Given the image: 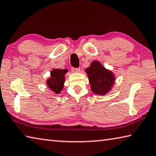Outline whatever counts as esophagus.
I'll return each mask as SVG.
<instances>
[{
  "mask_svg": "<svg viewBox=\"0 0 156 156\" xmlns=\"http://www.w3.org/2000/svg\"><path fill=\"white\" fill-rule=\"evenodd\" d=\"M72 71L73 73H79L80 72V68H72Z\"/></svg>",
  "mask_w": 156,
  "mask_h": 156,
  "instance_id": "34e87169",
  "label": "esophagus"
}]
</instances>
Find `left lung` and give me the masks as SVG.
<instances>
[{
  "label": "left lung",
  "mask_w": 156,
  "mask_h": 156,
  "mask_svg": "<svg viewBox=\"0 0 156 156\" xmlns=\"http://www.w3.org/2000/svg\"><path fill=\"white\" fill-rule=\"evenodd\" d=\"M91 91L99 95H105L112 89L116 77L112 71L104 67L99 61H93L85 69Z\"/></svg>",
  "instance_id": "1"
}]
</instances>
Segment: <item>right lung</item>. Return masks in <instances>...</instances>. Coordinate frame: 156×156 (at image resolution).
I'll use <instances>...</instances> for the list:
<instances>
[{
    "mask_svg": "<svg viewBox=\"0 0 156 156\" xmlns=\"http://www.w3.org/2000/svg\"><path fill=\"white\" fill-rule=\"evenodd\" d=\"M68 72L67 69H53L50 72V77L47 79L46 84L55 94L60 93L63 89L66 81V74Z\"/></svg>",
    "mask_w": 156,
    "mask_h": 156,
    "instance_id": "obj_1",
    "label": "right lung"
}]
</instances>
